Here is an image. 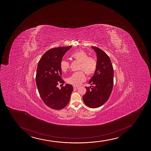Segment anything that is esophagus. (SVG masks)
I'll return each mask as SVG.
<instances>
[{"label": "esophagus", "instance_id": "obj_1", "mask_svg": "<svg viewBox=\"0 0 151 151\" xmlns=\"http://www.w3.org/2000/svg\"><path fill=\"white\" fill-rule=\"evenodd\" d=\"M73 88L74 89H76V88H78V86H73Z\"/></svg>", "mask_w": 151, "mask_h": 151}]
</instances>
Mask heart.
Listing matches in <instances>:
<instances>
[{
	"label": "heart",
	"instance_id": "obj_1",
	"mask_svg": "<svg viewBox=\"0 0 151 151\" xmlns=\"http://www.w3.org/2000/svg\"><path fill=\"white\" fill-rule=\"evenodd\" d=\"M71 57L80 62L79 70H83L88 76L94 73L97 67V62L94 58L88 57L87 53L83 50L76 51L71 54ZM60 66L61 70L65 72L69 68V63L68 61L62 60ZM85 80V73L83 71H80L73 73L68 78L67 82L74 86H79Z\"/></svg>",
	"mask_w": 151,
	"mask_h": 151
}]
</instances>
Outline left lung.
<instances>
[{
    "label": "left lung",
    "instance_id": "8db88e82",
    "mask_svg": "<svg viewBox=\"0 0 151 151\" xmlns=\"http://www.w3.org/2000/svg\"><path fill=\"white\" fill-rule=\"evenodd\" d=\"M91 47L97 54V67L88 83L95 86L86 87L87 92L83 99L88 107L96 108L106 102L111 95L114 71L110 59L106 53L99 48Z\"/></svg>",
    "mask_w": 151,
    "mask_h": 151
}]
</instances>
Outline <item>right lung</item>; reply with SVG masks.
Wrapping results in <instances>:
<instances>
[{
	"label": "right lung",
	"mask_w": 151,
	"mask_h": 151,
	"mask_svg": "<svg viewBox=\"0 0 151 151\" xmlns=\"http://www.w3.org/2000/svg\"><path fill=\"white\" fill-rule=\"evenodd\" d=\"M72 46L59 47L47 51L39 61L36 81L40 97L47 106L53 109L61 110L69 102L73 86L66 83L59 89L58 83L62 80L61 61L63 56Z\"/></svg>",
	"instance_id": "1"
}]
</instances>
